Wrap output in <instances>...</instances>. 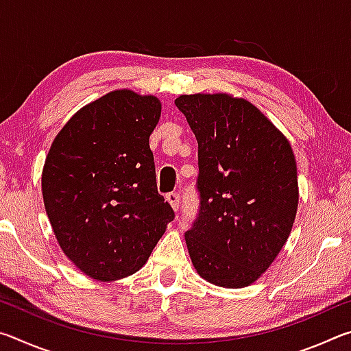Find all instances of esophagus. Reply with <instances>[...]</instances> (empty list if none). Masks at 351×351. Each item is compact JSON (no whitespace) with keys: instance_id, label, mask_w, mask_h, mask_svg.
Returning a JSON list of instances; mask_svg holds the SVG:
<instances>
[{"instance_id":"obj_1","label":"esophagus","mask_w":351,"mask_h":351,"mask_svg":"<svg viewBox=\"0 0 351 351\" xmlns=\"http://www.w3.org/2000/svg\"><path fill=\"white\" fill-rule=\"evenodd\" d=\"M167 201L170 203V206L173 207V210H178L180 209V206H181V195L178 193V192H170V193H167Z\"/></svg>"}]
</instances>
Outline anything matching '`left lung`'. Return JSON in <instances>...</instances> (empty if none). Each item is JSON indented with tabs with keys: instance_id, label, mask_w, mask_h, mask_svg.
I'll list each match as a JSON object with an SVG mask.
<instances>
[{
	"instance_id": "obj_1",
	"label": "left lung",
	"mask_w": 351,
	"mask_h": 351,
	"mask_svg": "<svg viewBox=\"0 0 351 351\" xmlns=\"http://www.w3.org/2000/svg\"><path fill=\"white\" fill-rule=\"evenodd\" d=\"M175 104L198 141L199 206L186 232L190 258L217 287H247L269 268L293 228L294 153L245 99L190 94Z\"/></svg>"
}]
</instances>
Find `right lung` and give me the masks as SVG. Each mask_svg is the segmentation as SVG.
Segmentation results:
<instances>
[{"label": "right lung", "mask_w": 351, "mask_h": 351, "mask_svg": "<svg viewBox=\"0 0 351 351\" xmlns=\"http://www.w3.org/2000/svg\"><path fill=\"white\" fill-rule=\"evenodd\" d=\"M159 117L156 97L112 91L77 111L47 153L46 213L66 257L96 280L141 269L175 218L148 144Z\"/></svg>", "instance_id": "1"}]
</instances>
